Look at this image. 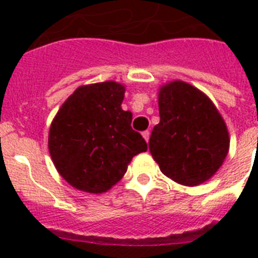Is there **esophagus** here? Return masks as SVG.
Instances as JSON below:
<instances>
[{"instance_id":"34e87169","label":"esophagus","mask_w":258,"mask_h":258,"mask_svg":"<svg viewBox=\"0 0 258 258\" xmlns=\"http://www.w3.org/2000/svg\"><path fill=\"white\" fill-rule=\"evenodd\" d=\"M142 135H143V138H145L146 142H149V139H150V131H149V130H147V131H143V133H142Z\"/></svg>"}]
</instances>
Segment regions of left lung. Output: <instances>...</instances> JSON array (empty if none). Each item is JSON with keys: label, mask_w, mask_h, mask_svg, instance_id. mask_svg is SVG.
<instances>
[{"label": "left lung", "mask_w": 258, "mask_h": 258, "mask_svg": "<svg viewBox=\"0 0 258 258\" xmlns=\"http://www.w3.org/2000/svg\"><path fill=\"white\" fill-rule=\"evenodd\" d=\"M161 121L149 147L154 161L170 179L197 186L210 179L229 151L224 119L204 92L175 80L159 89Z\"/></svg>", "instance_id": "obj_1"}]
</instances>
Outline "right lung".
<instances>
[{
	"label": "right lung",
	"instance_id": "1",
	"mask_svg": "<svg viewBox=\"0 0 258 258\" xmlns=\"http://www.w3.org/2000/svg\"><path fill=\"white\" fill-rule=\"evenodd\" d=\"M124 87L115 82L79 87L54 116L48 147L58 174L78 190L104 192L116 184L147 143L121 109Z\"/></svg>",
	"mask_w": 258,
	"mask_h": 258
}]
</instances>
